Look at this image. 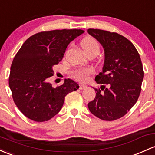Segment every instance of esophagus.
Here are the masks:
<instances>
[{"label":"esophagus","instance_id":"34e87169","mask_svg":"<svg viewBox=\"0 0 155 155\" xmlns=\"http://www.w3.org/2000/svg\"><path fill=\"white\" fill-rule=\"evenodd\" d=\"M86 87H87V86H86L85 84H79V89H80V90H83V89L85 88Z\"/></svg>","mask_w":155,"mask_h":155}]
</instances>
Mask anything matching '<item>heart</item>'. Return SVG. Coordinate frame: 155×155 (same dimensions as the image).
I'll return each mask as SVG.
<instances>
[{
  "instance_id": "obj_1",
  "label": "heart",
  "mask_w": 155,
  "mask_h": 155,
  "mask_svg": "<svg viewBox=\"0 0 155 155\" xmlns=\"http://www.w3.org/2000/svg\"><path fill=\"white\" fill-rule=\"evenodd\" d=\"M81 46L84 52L87 55L91 53H94L97 55L100 50V45L96 38L93 37H87L81 41ZM94 73L93 68L89 67H83L75 70L73 72L74 77L80 81H85L87 79V76Z\"/></svg>"
}]
</instances>
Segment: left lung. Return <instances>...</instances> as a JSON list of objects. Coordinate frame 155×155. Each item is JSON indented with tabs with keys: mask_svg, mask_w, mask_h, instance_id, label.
<instances>
[{
	"mask_svg": "<svg viewBox=\"0 0 155 155\" xmlns=\"http://www.w3.org/2000/svg\"><path fill=\"white\" fill-rule=\"evenodd\" d=\"M87 32L105 51L102 71L95 78L102 85L94 88L96 97L87 106L101 120H116L126 114L139 98L144 77L140 57L133 44L117 32L98 29H88Z\"/></svg>",
	"mask_w": 155,
	"mask_h": 155,
	"instance_id": "left-lung-1",
	"label": "left lung"
}]
</instances>
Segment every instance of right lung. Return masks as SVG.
Returning <instances> with one entry per match:
<instances>
[{
  "mask_svg": "<svg viewBox=\"0 0 155 155\" xmlns=\"http://www.w3.org/2000/svg\"><path fill=\"white\" fill-rule=\"evenodd\" d=\"M82 30H56L38 32L26 40L13 59L9 85L15 104L27 118L48 121L56 115L65 96L79 87L72 79L53 87L48 78L62 60L68 45Z\"/></svg>",
  "mask_w": 155,
  "mask_h": 155,
  "instance_id": "obj_1",
  "label": "right lung"
}]
</instances>
